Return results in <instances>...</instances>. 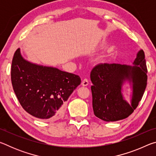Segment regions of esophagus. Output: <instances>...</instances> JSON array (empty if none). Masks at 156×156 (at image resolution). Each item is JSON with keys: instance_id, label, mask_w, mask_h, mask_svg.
I'll return each instance as SVG.
<instances>
[{"instance_id": "esophagus-1", "label": "esophagus", "mask_w": 156, "mask_h": 156, "mask_svg": "<svg viewBox=\"0 0 156 156\" xmlns=\"http://www.w3.org/2000/svg\"><path fill=\"white\" fill-rule=\"evenodd\" d=\"M81 84H82V85H83V86H84V87L87 86L88 84H89V80H88L87 78L83 79V82H82Z\"/></svg>"}]
</instances>
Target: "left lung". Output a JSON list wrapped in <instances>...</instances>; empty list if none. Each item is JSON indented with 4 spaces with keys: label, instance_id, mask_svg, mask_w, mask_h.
I'll list each match as a JSON object with an SVG mask.
<instances>
[{
    "label": "left lung",
    "instance_id": "left-lung-1",
    "mask_svg": "<svg viewBox=\"0 0 156 156\" xmlns=\"http://www.w3.org/2000/svg\"><path fill=\"white\" fill-rule=\"evenodd\" d=\"M147 69L144 53H137L133 65L100 64L91 70L90 78L94 115L106 122L129 117L138 107L147 84ZM128 81L132 87L130 103L122 94V86Z\"/></svg>",
    "mask_w": 156,
    "mask_h": 156
}]
</instances>
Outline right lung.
<instances>
[{
    "instance_id": "add662e5",
    "label": "right lung",
    "mask_w": 156,
    "mask_h": 156,
    "mask_svg": "<svg viewBox=\"0 0 156 156\" xmlns=\"http://www.w3.org/2000/svg\"><path fill=\"white\" fill-rule=\"evenodd\" d=\"M12 83L21 106L30 115L56 121L65 112L69 97L80 84L78 76L25 60L20 49L12 63Z\"/></svg>"
}]
</instances>
